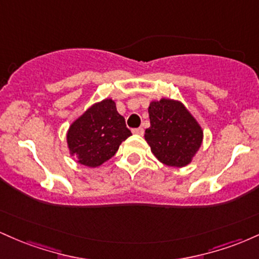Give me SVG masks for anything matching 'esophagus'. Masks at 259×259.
Here are the masks:
<instances>
[{
	"label": "esophagus",
	"mask_w": 259,
	"mask_h": 259,
	"mask_svg": "<svg viewBox=\"0 0 259 259\" xmlns=\"http://www.w3.org/2000/svg\"><path fill=\"white\" fill-rule=\"evenodd\" d=\"M144 129H142V127H136V129H133V134L134 135H140V136H142L144 135Z\"/></svg>",
	"instance_id": "1"
}]
</instances>
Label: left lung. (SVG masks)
Here are the masks:
<instances>
[{
  "mask_svg": "<svg viewBox=\"0 0 259 259\" xmlns=\"http://www.w3.org/2000/svg\"><path fill=\"white\" fill-rule=\"evenodd\" d=\"M148 114L151 126L145 132V140L156 158L177 168L191 163L203 132L186 107L179 101L162 99L150 103Z\"/></svg>",
  "mask_w": 259,
  "mask_h": 259,
  "instance_id": "left-lung-1",
  "label": "left lung"
}]
</instances>
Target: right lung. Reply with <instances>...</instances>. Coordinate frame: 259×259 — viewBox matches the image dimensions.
I'll use <instances>...</instances> for the list:
<instances>
[{
    "label": "right lung",
    "instance_id": "add662e5",
    "mask_svg": "<svg viewBox=\"0 0 259 259\" xmlns=\"http://www.w3.org/2000/svg\"><path fill=\"white\" fill-rule=\"evenodd\" d=\"M130 135L132 132L123 115L118 113L115 102L106 99L92 105L73 121L67 133V144L78 163L96 168L112 158Z\"/></svg>",
    "mask_w": 259,
    "mask_h": 259
}]
</instances>
